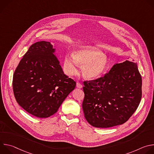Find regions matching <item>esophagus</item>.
Listing matches in <instances>:
<instances>
[{
  "label": "esophagus",
  "instance_id": "obj_1",
  "mask_svg": "<svg viewBox=\"0 0 154 154\" xmlns=\"http://www.w3.org/2000/svg\"><path fill=\"white\" fill-rule=\"evenodd\" d=\"M76 86H77V88H82V85L80 84V83L77 82L76 83Z\"/></svg>",
  "mask_w": 154,
  "mask_h": 154
}]
</instances>
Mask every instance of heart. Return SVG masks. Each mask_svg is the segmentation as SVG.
<instances>
[{
	"label": "heart",
	"mask_w": 154,
	"mask_h": 154,
	"mask_svg": "<svg viewBox=\"0 0 154 154\" xmlns=\"http://www.w3.org/2000/svg\"><path fill=\"white\" fill-rule=\"evenodd\" d=\"M72 55L65 56L64 70L68 75H74L77 72V67L81 66L84 78L95 80L99 78L107 68V56L96 48L89 46H79L74 49Z\"/></svg>",
	"instance_id": "1"
}]
</instances>
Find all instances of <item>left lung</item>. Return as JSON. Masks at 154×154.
Segmentation results:
<instances>
[{
	"instance_id": "left-lung-1",
	"label": "left lung",
	"mask_w": 154,
	"mask_h": 154,
	"mask_svg": "<svg viewBox=\"0 0 154 154\" xmlns=\"http://www.w3.org/2000/svg\"><path fill=\"white\" fill-rule=\"evenodd\" d=\"M84 86L85 118L98 128L125 122L136 111L142 96L137 63L128 60L114 64L103 77L84 82Z\"/></svg>"
}]
</instances>
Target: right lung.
<instances>
[{
	"label": "right lung",
	"instance_id": "right-lung-1",
	"mask_svg": "<svg viewBox=\"0 0 154 154\" xmlns=\"http://www.w3.org/2000/svg\"><path fill=\"white\" fill-rule=\"evenodd\" d=\"M51 42L32 45L17 66L13 88L18 104L41 118L55 114L76 85L64 74Z\"/></svg>",
	"mask_w": 154,
	"mask_h": 154
}]
</instances>
